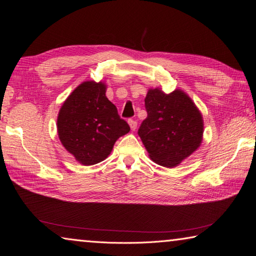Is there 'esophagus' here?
<instances>
[{
	"instance_id": "esophagus-1",
	"label": "esophagus",
	"mask_w": 256,
	"mask_h": 256,
	"mask_svg": "<svg viewBox=\"0 0 256 256\" xmlns=\"http://www.w3.org/2000/svg\"><path fill=\"white\" fill-rule=\"evenodd\" d=\"M128 124L132 131H135V130H136V126H138L136 121H134V120H128Z\"/></svg>"
}]
</instances>
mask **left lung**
I'll return each mask as SVG.
<instances>
[{
    "label": "left lung",
    "instance_id": "8db88e82",
    "mask_svg": "<svg viewBox=\"0 0 256 256\" xmlns=\"http://www.w3.org/2000/svg\"><path fill=\"white\" fill-rule=\"evenodd\" d=\"M148 118L138 135L150 158L165 167H175L199 148L204 120L190 96L180 89L165 94L148 89L145 98Z\"/></svg>",
    "mask_w": 256,
    "mask_h": 256
}]
</instances>
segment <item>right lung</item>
Returning <instances> with one entry per match:
<instances>
[{"label":"right lung","instance_id":"1","mask_svg":"<svg viewBox=\"0 0 256 256\" xmlns=\"http://www.w3.org/2000/svg\"><path fill=\"white\" fill-rule=\"evenodd\" d=\"M106 92V84L101 81H84L69 94L58 113V138L84 166L104 160L116 140L130 132Z\"/></svg>","mask_w":256,"mask_h":256}]
</instances>
